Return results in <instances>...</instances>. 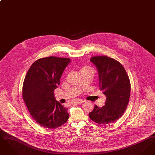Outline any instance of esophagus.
Wrapping results in <instances>:
<instances>
[{
	"mask_svg": "<svg viewBox=\"0 0 155 155\" xmlns=\"http://www.w3.org/2000/svg\"><path fill=\"white\" fill-rule=\"evenodd\" d=\"M85 102L84 101L80 100V99H75L74 101V103H77V104H80V103H84Z\"/></svg>",
	"mask_w": 155,
	"mask_h": 155,
	"instance_id": "1",
	"label": "esophagus"
}]
</instances>
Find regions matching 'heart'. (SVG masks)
Segmentation results:
<instances>
[{"instance_id":"obj_1","label":"heart","mask_w":155,"mask_h":155,"mask_svg":"<svg viewBox=\"0 0 155 155\" xmlns=\"http://www.w3.org/2000/svg\"><path fill=\"white\" fill-rule=\"evenodd\" d=\"M82 68H89L87 67H83Z\"/></svg>"}]
</instances>
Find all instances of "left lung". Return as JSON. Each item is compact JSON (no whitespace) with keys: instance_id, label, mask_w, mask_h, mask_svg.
<instances>
[{"instance_id":"obj_1","label":"left lung","mask_w":155,"mask_h":155,"mask_svg":"<svg viewBox=\"0 0 155 155\" xmlns=\"http://www.w3.org/2000/svg\"><path fill=\"white\" fill-rule=\"evenodd\" d=\"M90 61L96 66L99 88L106 96L105 105H95L89 113L92 121L101 125L110 124L120 118L129 102L131 84L125 68L115 59L106 56L92 57Z\"/></svg>"}]
</instances>
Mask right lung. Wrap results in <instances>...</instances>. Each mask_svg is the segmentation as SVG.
I'll use <instances>...</instances> for the list:
<instances>
[{"instance_id":"obj_1","label":"right lung","mask_w":155,"mask_h":155,"mask_svg":"<svg viewBox=\"0 0 155 155\" xmlns=\"http://www.w3.org/2000/svg\"><path fill=\"white\" fill-rule=\"evenodd\" d=\"M70 61L68 58L54 56L38 59L31 66L24 78V101L32 117L44 128H58L69 117L68 108L56 101L54 90Z\"/></svg>"}]
</instances>
